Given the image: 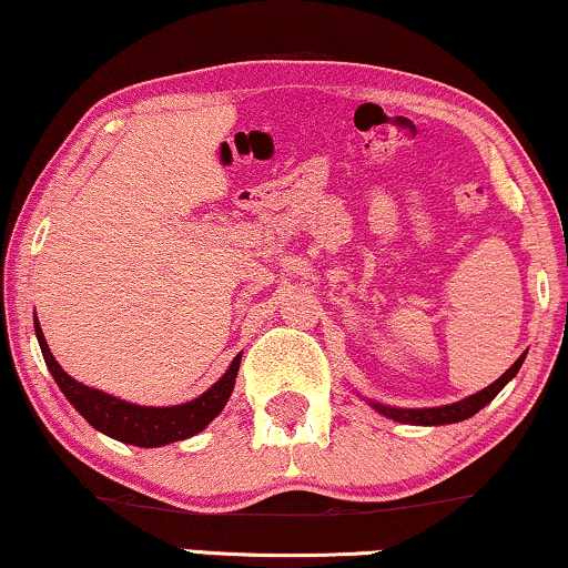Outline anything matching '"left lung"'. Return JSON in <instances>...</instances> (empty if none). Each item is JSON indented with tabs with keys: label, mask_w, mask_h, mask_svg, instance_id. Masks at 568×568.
<instances>
[{
	"label": "left lung",
	"mask_w": 568,
	"mask_h": 568,
	"mask_svg": "<svg viewBox=\"0 0 568 568\" xmlns=\"http://www.w3.org/2000/svg\"><path fill=\"white\" fill-rule=\"evenodd\" d=\"M525 362V354L519 356V359L511 364V367L504 372V375L491 383L484 390L476 393V395H468V398L457 400V403H449V406H439V408H393V406H383V403H375L369 400V406L379 410V414L393 418V422H400V424H418V426H439V424H455V422H465V418L476 416L480 408L486 406V403H491L496 395L504 385L509 383L511 377L517 375L519 367H523Z\"/></svg>",
	"instance_id": "left-lung-1"
}]
</instances>
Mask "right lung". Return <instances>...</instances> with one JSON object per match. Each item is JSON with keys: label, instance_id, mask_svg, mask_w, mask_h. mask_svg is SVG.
Returning a JSON list of instances; mask_svg holds the SVG:
<instances>
[{"label": "right lung", "instance_id": "right-lung-1", "mask_svg": "<svg viewBox=\"0 0 568 568\" xmlns=\"http://www.w3.org/2000/svg\"><path fill=\"white\" fill-rule=\"evenodd\" d=\"M36 336L38 344H41V354L45 359V367L57 379L61 393L67 395V400L80 410L84 422L95 426L98 432L108 434V437L126 442V445L136 447H162L170 445V442L189 439L193 434L204 432L206 424L222 414L224 403L230 400L232 387H235V377L240 369V356L232 359L230 369L216 379V383L209 387L204 395L193 398L189 403H181V406H136V403H126L115 395L100 393L95 387H88L77 383L74 377H69L64 369L59 367V362L53 359L49 344H45L41 325H38L36 317Z\"/></svg>", "mask_w": 568, "mask_h": 568}]
</instances>
